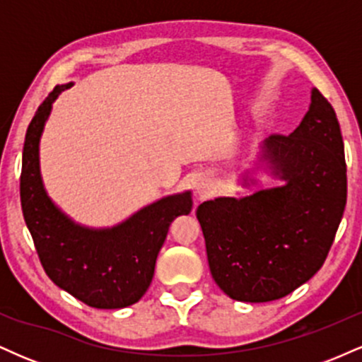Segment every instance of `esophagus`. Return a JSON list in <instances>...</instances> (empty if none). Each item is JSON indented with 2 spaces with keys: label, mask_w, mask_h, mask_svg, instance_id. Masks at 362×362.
<instances>
[{
  "label": "esophagus",
  "mask_w": 362,
  "mask_h": 362,
  "mask_svg": "<svg viewBox=\"0 0 362 362\" xmlns=\"http://www.w3.org/2000/svg\"><path fill=\"white\" fill-rule=\"evenodd\" d=\"M194 190H195V195H197V197H206V195L209 194V190H211L209 178L199 177L197 180L194 182Z\"/></svg>",
  "instance_id": "34e87169"
}]
</instances>
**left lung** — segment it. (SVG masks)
<instances>
[{"label":"left lung","instance_id":"1","mask_svg":"<svg viewBox=\"0 0 362 362\" xmlns=\"http://www.w3.org/2000/svg\"><path fill=\"white\" fill-rule=\"evenodd\" d=\"M346 158L335 110L311 88L308 112L289 136H271L238 184L265 173L281 185L197 207L207 262L231 300L267 303L288 296L320 271L347 201Z\"/></svg>","mask_w":362,"mask_h":362}]
</instances>
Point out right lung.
Wrapping results in <instances>:
<instances>
[{
    "mask_svg": "<svg viewBox=\"0 0 362 362\" xmlns=\"http://www.w3.org/2000/svg\"><path fill=\"white\" fill-rule=\"evenodd\" d=\"M71 86L57 85L27 129L20 177L23 218L44 271L57 288L91 308H126L148 291L170 224L190 213L192 192L165 195L114 226H85L66 214L45 190L40 138L52 103Z\"/></svg>",
    "mask_w": 362,
    "mask_h": 362,
    "instance_id": "right-lung-1",
    "label": "right lung"
}]
</instances>
